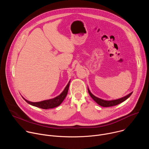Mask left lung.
<instances>
[{"label": "left lung", "instance_id": "left-lung-1", "mask_svg": "<svg viewBox=\"0 0 149 149\" xmlns=\"http://www.w3.org/2000/svg\"><path fill=\"white\" fill-rule=\"evenodd\" d=\"M88 93L90 95L91 97L101 107H112V106H114L116 105H118L121 102H123V101H124L125 100H126L127 98H129L130 97V96L132 95V94L133 93H131L130 94H129L128 95H127L122 98H118V99H116V100H105L101 98H100L98 97H95L94 95H93L91 91H90L89 88H88Z\"/></svg>", "mask_w": 149, "mask_h": 149}]
</instances>
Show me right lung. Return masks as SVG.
Here are the masks:
<instances>
[{
  "instance_id": "obj_1",
  "label": "right lung",
  "mask_w": 149,
  "mask_h": 149,
  "mask_svg": "<svg viewBox=\"0 0 149 149\" xmlns=\"http://www.w3.org/2000/svg\"><path fill=\"white\" fill-rule=\"evenodd\" d=\"M70 81H70L68 82V84L67 85V86L65 87L64 90H63V91L59 95L56 96L55 98L47 100H44V101H39V102H31V101H29L26 100L23 97H22V98L29 104L35 106V107H36L38 108L42 109L47 110V109H53V108L56 107L62 102V101L64 100L65 98L66 97V96L68 94Z\"/></svg>"
}]
</instances>
